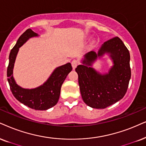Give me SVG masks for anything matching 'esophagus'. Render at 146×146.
<instances>
[{"instance_id":"34e87169","label":"esophagus","mask_w":146,"mask_h":146,"mask_svg":"<svg viewBox=\"0 0 146 146\" xmlns=\"http://www.w3.org/2000/svg\"><path fill=\"white\" fill-rule=\"evenodd\" d=\"M78 64H79V62L77 61V60H72L71 64H72V67H73V69H75V68L77 67V66L78 65Z\"/></svg>"}]
</instances>
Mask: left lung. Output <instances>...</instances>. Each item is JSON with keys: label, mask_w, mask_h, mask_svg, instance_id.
<instances>
[{"label": "left lung", "mask_w": 146, "mask_h": 146, "mask_svg": "<svg viewBox=\"0 0 146 146\" xmlns=\"http://www.w3.org/2000/svg\"><path fill=\"white\" fill-rule=\"evenodd\" d=\"M106 54L113 62L107 73L101 74L92 67L98 58ZM130 54L118 37L105 42L98 51L84 55L82 64L75 69L84 102L93 108L102 109L124 97L131 79Z\"/></svg>", "instance_id": "obj_1"}]
</instances>
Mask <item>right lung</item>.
<instances>
[{
	"label": "right lung",
	"instance_id": "right-lung-1",
	"mask_svg": "<svg viewBox=\"0 0 146 146\" xmlns=\"http://www.w3.org/2000/svg\"><path fill=\"white\" fill-rule=\"evenodd\" d=\"M39 35L28 29L19 37L9 54L7 77L11 91L19 102L34 110H46L55 106L60 97V88L64 79L72 71L70 62L56 67L48 79L41 86L32 89L23 88L17 84L13 77V68L19 48L29 38Z\"/></svg>",
	"mask_w": 146,
	"mask_h": 146
}]
</instances>
